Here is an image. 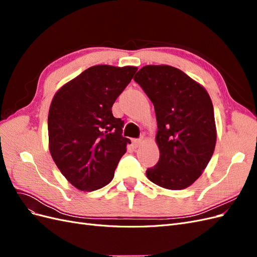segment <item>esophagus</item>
Masks as SVG:
<instances>
[{
	"instance_id": "1",
	"label": "esophagus",
	"mask_w": 257,
	"mask_h": 257,
	"mask_svg": "<svg viewBox=\"0 0 257 257\" xmlns=\"http://www.w3.org/2000/svg\"><path fill=\"white\" fill-rule=\"evenodd\" d=\"M142 144V139H132V146L133 148H138Z\"/></svg>"
}]
</instances>
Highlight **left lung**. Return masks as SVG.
Masks as SVG:
<instances>
[{
  "mask_svg": "<svg viewBox=\"0 0 257 257\" xmlns=\"http://www.w3.org/2000/svg\"><path fill=\"white\" fill-rule=\"evenodd\" d=\"M134 80L153 103L158 121L160 160L146 175L162 188H188L203 174L214 151L211 98L204 87L169 65L144 66Z\"/></svg>",
  "mask_w": 257,
  "mask_h": 257,
  "instance_id": "left-lung-1",
  "label": "left lung"
}]
</instances>
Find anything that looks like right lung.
<instances>
[{
    "instance_id": "1",
    "label": "right lung",
    "mask_w": 257,
    "mask_h": 257,
    "mask_svg": "<svg viewBox=\"0 0 257 257\" xmlns=\"http://www.w3.org/2000/svg\"><path fill=\"white\" fill-rule=\"evenodd\" d=\"M137 71L135 66L89 67L53 96L48 114L49 150L69 183L95 191L109 183L131 141L111 107Z\"/></svg>"
}]
</instances>
